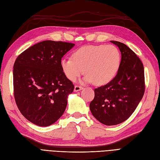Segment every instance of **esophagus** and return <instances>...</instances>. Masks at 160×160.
<instances>
[{
	"mask_svg": "<svg viewBox=\"0 0 160 160\" xmlns=\"http://www.w3.org/2000/svg\"><path fill=\"white\" fill-rule=\"evenodd\" d=\"M81 89H83V88H82V87L78 86V85L75 86V88H74V91H81Z\"/></svg>",
	"mask_w": 160,
	"mask_h": 160,
	"instance_id": "esophagus-1",
	"label": "esophagus"
}]
</instances>
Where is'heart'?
<instances>
[{
    "label": "heart",
    "instance_id": "b5f03b06",
    "mask_svg": "<svg viewBox=\"0 0 160 160\" xmlns=\"http://www.w3.org/2000/svg\"><path fill=\"white\" fill-rule=\"evenodd\" d=\"M121 62L119 51L114 45H90L80 47L72 53V58H62V71L67 78L75 81L83 73L85 83H108L117 75ZM84 70H83V69Z\"/></svg>",
    "mask_w": 160,
    "mask_h": 160
}]
</instances>
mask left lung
I'll use <instances>...</instances> for the list:
<instances>
[{"mask_svg":"<svg viewBox=\"0 0 160 160\" xmlns=\"http://www.w3.org/2000/svg\"><path fill=\"white\" fill-rule=\"evenodd\" d=\"M122 54L116 76L109 83L95 89L89 105L91 112L99 122L115 125L127 120L138 107L145 92L144 68L136 54L126 45L111 41Z\"/></svg>","mask_w":160,"mask_h":160,"instance_id":"left-lung-1","label":"left lung"}]
</instances>
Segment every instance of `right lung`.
<instances>
[{
    "label": "right lung",
    "instance_id": "obj_1",
    "mask_svg": "<svg viewBox=\"0 0 160 160\" xmlns=\"http://www.w3.org/2000/svg\"><path fill=\"white\" fill-rule=\"evenodd\" d=\"M73 43L44 41L19 55L13 66L14 96L27 120L47 127L63 114L74 85L62 71L60 61Z\"/></svg>",
    "mask_w": 160,
    "mask_h": 160
}]
</instances>
